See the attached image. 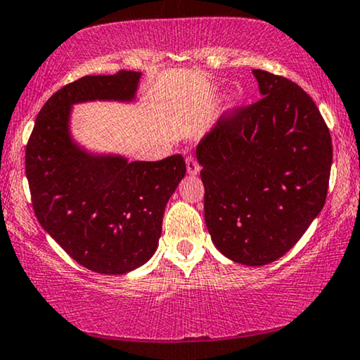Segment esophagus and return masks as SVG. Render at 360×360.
<instances>
[{"instance_id":"esophagus-1","label":"esophagus","mask_w":360,"mask_h":360,"mask_svg":"<svg viewBox=\"0 0 360 360\" xmlns=\"http://www.w3.org/2000/svg\"><path fill=\"white\" fill-rule=\"evenodd\" d=\"M186 166H187V174L191 176H197L200 171V165L197 163V160L194 156H187L186 158Z\"/></svg>"}]
</instances>
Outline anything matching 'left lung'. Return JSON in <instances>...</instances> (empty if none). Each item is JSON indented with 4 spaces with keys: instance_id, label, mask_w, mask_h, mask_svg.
I'll list each match as a JSON object with an SVG mask.
<instances>
[{
    "instance_id": "1",
    "label": "left lung",
    "mask_w": 360,
    "mask_h": 360,
    "mask_svg": "<svg viewBox=\"0 0 360 360\" xmlns=\"http://www.w3.org/2000/svg\"><path fill=\"white\" fill-rule=\"evenodd\" d=\"M262 98L224 114L199 141L204 214L221 255L264 266L300 240L326 200L331 135L290 79L252 70Z\"/></svg>"
}]
</instances>
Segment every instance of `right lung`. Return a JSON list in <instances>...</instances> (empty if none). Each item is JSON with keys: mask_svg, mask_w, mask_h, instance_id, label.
Returning <instances> with one entry per match:
<instances>
[{"mask_svg": "<svg viewBox=\"0 0 360 360\" xmlns=\"http://www.w3.org/2000/svg\"><path fill=\"white\" fill-rule=\"evenodd\" d=\"M141 73L83 77L58 89L35 119L26 148V176L42 229L78 264L120 276L155 255L169 197L186 176L181 155L129 161L94 153L72 135L73 105L131 103Z\"/></svg>", "mask_w": 360, "mask_h": 360, "instance_id": "1", "label": "right lung"}]
</instances>
